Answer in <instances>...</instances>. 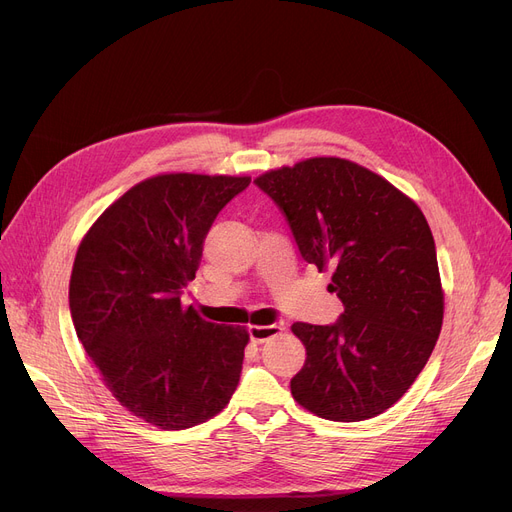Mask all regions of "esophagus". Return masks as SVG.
Listing matches in <instances>:
<instances>
[{
	"label": "esophagus",
	"mask_w": 512,
	"mask_h": 512,
	"mask_svg": "<svg viewBox=\"0 0 512 512\" xmlns=\"http://www.w3.org/2000/svg\"><path fill=\"white\" fill-rule=\"evenodd\" d=\"M250 337L254 344H262L266 339H271L281 333V325H250Z\"/></svg>",
	"instance_id": "obj_1"
}]
</instances>
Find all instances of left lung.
Returning <instances> with one entry per match:
<instances>
[{"instance_id":"left-lung-1","label":"left lung","mask_w":512,"mask_h":512,"mask_svg":"<svg viewBox=\"0 0 512 512\" xmlns=\"http://www.w3.org/2000/svg\"><path fill=\"white\" fill-rule=\"evenodd\" d=\"M254 183L285 214L302 258L331 269L335 325L294 323L306 348L291 396L327 421L373 419L415 383L440 337L444 289L421 208L352 160L316 156Z\"/></svg>"}]
</instances>
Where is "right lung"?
Returning <instances> with one entry per match:
<instances>
[{"mask_svg":"<svg viewBox=\"0 0 512 512\" xmlns=\"http://www.w3.org/2000/svg\"><path fill=\"white\" fill-rule=\"evenodd\" d=\"M248 185L246 175L143 179L79 243L68 285L77 337L116 402L158 429L216 417L237 389L248 329L204 321L181 289L216 214Z\"/></svg>","mask_w":512,"mask_h":512,"instance_id":"1","label":"right lung"}]
</instances>
